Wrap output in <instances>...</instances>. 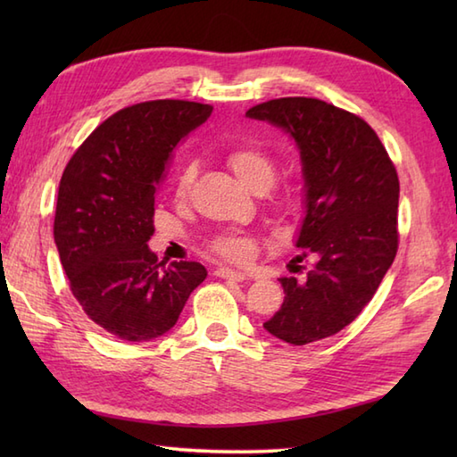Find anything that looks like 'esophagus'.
<instances>
[{
  "instance_id": "1",
  "label": "esophagus",
  "mask_w": 457,
  "mask_h": 457,
  "mask_svg": "<svg viewBox=\"0 0 457 457\" xmlns=\"http://www.w3.org/2000/svg\"><path fill=\"white\" fill-rule=\"evenodd\" d=\"M213 275L221 277V278H231V280H245L247 278L245 273H241V270H234L229 267H218L216 270H213Z\"/></svg>"
}]
</instances>
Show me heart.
I'll return each instance as SVG.
<instances>
[{
    "label": "heart",
    "instance_id": "1",
    "mask_svg": "<svg viewBox=\"0 0 457 457\" xmlns=\"http://www.w3.org/2000/svg\"><path fill=\"white\" fill-rule=\"evenodd\" d=\"M223 161L229 167V170L236 177L247 184L253 190L267 188L275 179V159L270 151L261 145L259 141L247 139L237 141L229 145L223 153ZM194 177H196V167L192 162L182 164V169L177 174V182H174V194L179 200H187ZM273 187V184H270ZM275 190V196L280 198V190ZM208 249L220 259L231 261V263L247 265L257 257L259 249V236L251 234V231H239V229H228L221 234L213 236L208 244Z\"/></svg>",
    "mask_w": 457,
    "mask_h": 457
}]
</instances>
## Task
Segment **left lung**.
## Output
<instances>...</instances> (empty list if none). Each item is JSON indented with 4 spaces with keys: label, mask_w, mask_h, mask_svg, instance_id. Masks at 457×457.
<instances>
[{
    "label": "left lung",
    "mask_w": 457,
    "mask_h": 457,
    "mask_svg": "<svg viewBox=\"0 0 457 457\" xmlns=\"http://www.w3.org/2000/svg\"><path fill=\"white\" fill-rule=\"evenodd\" d=\"M247 115L287 129L298 145L306 218L296 259H316L303 280L278 278L285 300L263 328L293 345L320 342L361 314L393 265L399 174L371 125L334 104L295 96L257 104Z\"/></svg>",
    "instance_id": "8db88e82"
}]
</instances>
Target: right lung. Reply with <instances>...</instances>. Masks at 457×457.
<instances>
[{
	"label": "right lung",
	"mask_w": 457,
	"mask_h": 457,
	"mask_svg": "<svg viewBox=\"0 0 457 457\" xmlns=\"http://www.w3.org/2000/svg\"><path fill=\"white\" fill-rule=\"evenodd\" d=\"M210 113V104L187 100L128 105L86 137L62 172L54 244L68 285L86 316L125 342L169 332L208 275L196 261L159 263L147 241L172 153Z\"/></svg>",
	"instance_id": "right-lung-1"
}]
</instances>
